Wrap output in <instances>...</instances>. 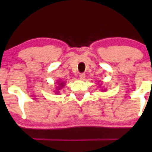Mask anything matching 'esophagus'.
<instances>
[{"label":"esophagus","instance_id":"34e87169","mask_svg":"<svg viewBox=\"0 0 152 152\" xmlns=\"http://www.w3.org/2000/svg\"><path fill=\"white\" fill-rule=\"evenodd\" d=\"M79 79H80L81 80H85V73H81V74L79 75Z\"/></svg>","mask_w":152,"mask_h":152}]
</instances>
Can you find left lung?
Segmentation results:
<instances>
[{
  "label": "left lung",
  "mask_w": 152,
  "mask_h": 152,
  "mask_svg": "<svg viewBox=\"0 0 152 152\" xmlns=\"http://www.w3.org/2000/svg\"><path fill=\"white\" fill-rule=\"evenodd\" d=\"M100 86H101V85H100ZM102 92L107 91V89H102Z\"/></svg>",
  "instance_id": "left-lung-1"
}]
</instances>
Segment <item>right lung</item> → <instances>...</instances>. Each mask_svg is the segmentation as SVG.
Listing matches in <instances>:
<instances>
[{
	"label": "right lung",
	"mask_w": 152,
	"mask_h": 152,
	"mask_svg": "<svg viewBox=\"0 0 152 152\" xmlns=\"http://www.w3.org/2000/svg\"><path fill=\"white\" fill-rule=\"evenodd\" d=\"M65 83H66V82L62 81V79H59V80L56 81V84H55V85H55L56 86V87H55V91L53 92H54L56 94L58 95V93H59V90H62V89L65 86Z\"/></svg>",
	"instance_id": "right-lung-1"
}]
</instances>
